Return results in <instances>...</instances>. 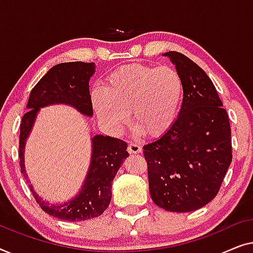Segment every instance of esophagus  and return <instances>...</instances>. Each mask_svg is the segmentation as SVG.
<instances>
[{"label": "esophagus", "mask_w": 253, "mask_h": 253, "mask_svg": "<svg viewBox=\"0 0 253 253\" xmlns=\"http://www.w3.org/2000/svg\"><path fill=\"white\" fill-rule=\"evenodd\" d=\"M128 152L129 154H140L142 152V147L136 143H129L128 144Z\"/></svg>", "instance_id": "34e87169"}]
</instances>
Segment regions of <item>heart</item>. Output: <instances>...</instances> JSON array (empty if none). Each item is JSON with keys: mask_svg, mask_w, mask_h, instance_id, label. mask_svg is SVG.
<instances>
[{"mask_svg": "<svg viewBox=\"0 0 253 253\" xmlns=\"http://www.w3.org/2000/svg\"><path fill=\"white\" fill-rule=\"evenodd\" d=\"M184 98V83L170 66L130 64L113 71L104 89L91 91L96 115L110 131L120 133L129 122L150 137L162 136L179 118Z\"/></svg>", "mask_w": 253, "mask_h": 253, "instance_id": "1", "label": "heart"}]
</instances>
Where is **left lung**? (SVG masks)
Returning a JSON list of instances; mask_svg holds the SVG:
<instances>
[{
  "label": "left lung",
  "instance_id": "8db88e82",
  "mask_svg": "<svg viewBox=\"0 0 253 253\" xmlns=\"http://www.w3.org/2000/svg\"><path fill=\"white\" fill-rule=\"evenodd\" d=\"M163 56L182 77L184 98L173 127L143 147L149 190L159 208L191 212L216 196L232 163L229 119L214 84L196 63L176 51Z\"/></svg>",
  "mask_w": 253,
  "mask_h": 253
}]
</instances>
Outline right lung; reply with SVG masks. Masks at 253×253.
I'll return each mask as SVG.
<instances>
[{"label": "right lung", "mask_w": 253, "mask_h": 253, "mask_svg": "<svg viewBox=\"0 0 253 253\" xmlns=\"http://www.w3.org/2000/svg\"><path fill=\"white\" fill-rule=\"evenodd\" d=\"M95 63L70 62L51 67L31 91L27 103L28 111L20 124L19 159L21 173L27 182L25 170V145L40 109L49 105L72 106L81 115L92 117L89 94V80L95 73ZM127 143L118 138L96 134L91 136V157L87 175L79 193L62 204H50L35 193L28 184L45 213L65 221H84L101 215L108 209L112 197V181L124 161L128 157Z\"/></svg>", "instance_id": "obj_1"}]
</instances>
